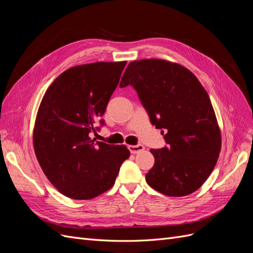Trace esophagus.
<instances>
[{
    "mask_svg": "<svg viewBox=\"0 0 253 253\" xmlns=\"http://www.w3.org/2000/svg\"><path fill=\"white\" fill-rule=\"evenodd\" d=\"M128 150L132 154H137V153H140L144 150V147L142 144H136V145H128Z\"/></svg>",
    "mask_w": 253,
    "mask_h": 253,
    "instance_id": "34e87169",
    "label": "esophagus"
}]
</instances>
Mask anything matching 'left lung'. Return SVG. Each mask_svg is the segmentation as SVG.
Here are the masks:
<instances>
[{
    "mask_svg": "<svg viewBox=\"0 0 253 253\" xmlns=\"http://www.w3.org/2000/svg\"><path fill=\"white\" fill-rule=\"evenodd\" d=\"M133 86L151 124L167 145L152 149L148 185L168 196L195 192L209 177L220 152V132L208 93L186 67L159 59L131 62L120 87Z\"/></svg>",
    "mask_w": 253,
    "mask_h": 253,
    "instance_id": "8db88e82",
    "label": "left lung"
}]
</instances>
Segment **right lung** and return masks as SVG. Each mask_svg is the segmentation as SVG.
<instances>
[{"mask_svg": "<svg viewBox=\"0 0 253 253\" xmlns=\"http://www.w3.org/2000/svg\"><path fill=\"white\" fill-rule=\"evenodd\" d=\"M126 62L70 68L51 83L37 114L34 148L44 174L60 193L90 200L111 189L129 151L90 138L99 131Z\"/></svg>", "mask_w": 253, "mask_h": 253, "instance_id": "obj_1", "label": "right lung"}]
</instances>
